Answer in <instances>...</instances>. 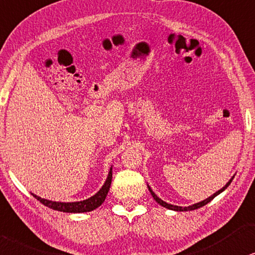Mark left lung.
I'll use <instances>...</instances> for the list:
<instances>
[{
  "instance_id": "8db88e82",
  "label": "left lung",
  "mask_w": 255,
  "mask_h": 255,
  "mask_svg": "<svg viewBox=\"0 0 255 255\" xmlns=\"http://www.w3.org/2000/svg\"><path fill=\"white\" fill-rule=\"evenodd\" d=\"M234 178V176H233ZM233 178H232L230 181H228L227 183H226V186L225 187H222L221 189H219V191L217 192V193H214L213 195H211L209 196V198H207L206 200H204V201H201V202H198V204H194V205H192V206H188V207H181V206H174V205H170V204H167V202H165L163 201V200H161L160 198H157V195L155 194V193H154L153 191H151V188L149 186H148V189H149V192H150V194H151V196H153L154 198V200H155V201L157 202V204L159 205H161L162 206V207H166V208H168V209H172V211H176V212H186V211H194V209H198V208H200V207H202V206H205V205H207L209 201H212V200H213L215 196L217 195H219L220 194L221 192H224L225 189L227 188L228 186H230V183L232 182V180H233Z\"/></svg>"
}]
</instances>
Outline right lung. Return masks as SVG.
Segmentation results:
<instances>
[{
	"label": "right lung",
	"mask_w": 255,
	"mask_h": 255,
	"mask_svg": "<svg viewBox=\"0 0 255 255\" xmlns=\"http://www.w3.org/2000/svg\"><path fill=\"white\" fill-rule=\"evenodd\" d=\"M112 168L109 170L107 180H106L105 185L102 186V188L96 193L95 195L90 196L89 199L83 200V201H76V202H59V201H51V200L42 199L40 196L33 194L41 204H43L47 207H49L54 211L59 212H66V213H85V212L94 211L95 208H98L99 206L104 204L106 196L108 194L109 187L112 183Z\"/></svg>",
	"instance_id": "obj_1"
}]
</instances>
